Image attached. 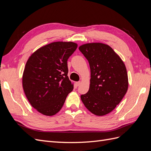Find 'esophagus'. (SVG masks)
Segmentation results:
<instances>
[{
    "label": "esophagus",
    "instance_id": "34e87169",
    "mask_svg": "<svg viewBox=\"0 0 151 151\" xmlns=\"http://www.w3.org/2000/svg\"><path fill=\"white\" fill-rule=\"evenodd\" d=\"M80 84H81V82L80 81L79 82H76V85L77 86H79Z\"/></svg>",
    "mask_w": 151,
    "mask_h": 151
}]
</instances>
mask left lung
Masks as SVG:
<instances>
[{
	"label": "left lung",
	"instance_id": "left-lung-1",
	"mask_svg": "<svg viewBox=\"0 0 151 151\" xmlns=\"http://www.w3.org/2000/svg\"><path fill=\"white\" fill-rule=\"evenodd\" d=\"M79 50L88 60L91 79L88 92L81 96L86 108L94 115L111 112L126 94L129 79L124 62L109 45H82Z\"/></svg>",
	"mask_w": 151,
	"mask_h": 151
}]
</instances>
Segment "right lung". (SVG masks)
Here are the masks:
<instances>
[{
  "mask_svg": "<svg viewBox=\"0 0 151 151\" xmlns=\"http://www.w3.org/2000/svg\"><path fill=\"white\" fill-rule=\"evenodd\" d=\"M77 47L72 42H53L36 50L26 63L24 92L31 106L44 115L60 111L74 88L67 76V60Z\"/></svg>",
  "mask_w": 151,
  "mask_h": 151,
  "instance_id": "add662e5",
  "label": "right lung"
}]
</instances>
